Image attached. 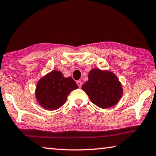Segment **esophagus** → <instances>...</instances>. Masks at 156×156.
<instances>
[{
	"mask_svg": "<svg viewBox=\"0 0 156 156\" xmlns=\"http://www.w3.org/2000/svg\"><path fill=\"white\" fill-rule=\"evenodd\" d=\"M76 83H77V84H78V86L79 87H81V86H82V82L81 81H80V80H78V81H76Z\"/></svg>",
	"mask_w": 156,
	"mask_h": 156,
	"instance_id": "esophagus-1",
	"label": "esophagus"
}]
</instances>
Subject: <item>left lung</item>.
Returning <instances> with one entry per match:
<instances>
[{
    "label": "left lung",
    "instance_id": "8db88e82",
    "mask_svg": "<svg viewBox=\"0 0 156 156\" xmlns=\"http://www.w3.org/2000/svg\"><path fill=\"white\" fill-rule=\"evenodd\" d=\"M88 78L82 89L94 105L108 109L120 101L123 94L122 85L114 73L94 68L89 72Z\"/></svg>",
    "mask_w": 156,
    "mask_h": 156
}]
</instances>
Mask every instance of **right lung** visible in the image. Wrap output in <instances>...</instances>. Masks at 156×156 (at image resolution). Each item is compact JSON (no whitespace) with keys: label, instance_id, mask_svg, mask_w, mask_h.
<instances>
[{"label":"right lung","instance_id":"obj_1","mask_svg":"<svg viewBox=\"0 0 156 156\" xmlns=\"http://www.w3.org/2000/svg\"><path fill=\"white\" fill-rule=\"evenodd\" d=\"M78 87L72 77L65 78L60 71L52 70L38 81L35 97L44 109L56 110L65 103L70 92Z\"/></svg>","mask_w":156,"mask_h":156}]
</instances>
